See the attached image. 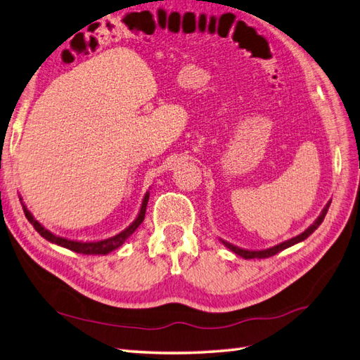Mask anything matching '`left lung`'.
Listing matches in <instances>:
<instances>
[{
  "mask_svg": "<svg viewBox=\"0 0 360 360\" xmlns=\"http://www.w3.org/2000/svg\"><path fill=\"white\" fill-rule=\"evenodd\" d=\"M330 204H331V200L327 202V205L324 207V210L321 211V214L318 216V219L306 229V231L298 234L297 237L289 238V240H285V242H283V243H280V245H275V246H272V248H268V250H260V251L242 250V248H238V246H234V245H231V243H228V242L222 240V238H220V240H222V243L228 248L229 251H233L234 254L240 255L242 259H246V260H250V259H268V257H272V255H275V254H278L280 251L285 250V248H290V246L297 245V243H300V242H302V240H306V238H307L311 233H315V229L322 224V220H324V217H326V214H327V211H328Z\"/></svg>",
  "mask_w": 360,
  "mask_h": 360,
  "instance_id": "8db88e82",
  "label": "left lung"
}]
</instances>
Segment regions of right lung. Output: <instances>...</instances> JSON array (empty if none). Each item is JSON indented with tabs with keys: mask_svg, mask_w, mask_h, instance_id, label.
I'll list each match as a JSON object with an SVG mask.
<instances>
[{
	"mask_svg": "<svg viewBox=\"0 0 360 360\" xmlns=\"http://www.w3.org/2000/svg\"><path fill=\"white\" fill-rule=\"evenodd\" d=\"M149 195L150 193L147 191L144 198H143V202H141V208H140V213H138L136 219L134 220V222L129 225L126 229H123L122 233H118L117 236L114 237H109V238H105V240H98V242H77V240H68V238H63V237H59L56 234L50 233L49 229H45L38 220H36L33 217V214L30 213L29 210H27V207L22 204V199H21V204H22V210H24V214L27 217V220L33 225V228L38 231L45 240H49L54 245H59L62 248H67V250L70 251H75L77 254H86V255H106L109 252H112L115 250H118L120 246H122L129 237H131L135 229L141 225V222L144 220V216H146V207H147V202H149Z\"/></svg>",
	"mask_w": 360,
	"mask_h": 360,
	"instance_id": "1",
	"label": "right lung"
}]
</instances>
